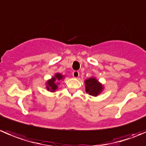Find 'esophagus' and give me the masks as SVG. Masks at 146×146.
Segmentation results:
<instances>
[{"instance_id":"obj_1","label":"esophagus","mask_w":146,"mask_h":146,"mask_svg":"<svg viewBox=\"0 0 146 146\" xmlns=\"http://www.w3.org/2000/svg\"><path fill=\"white\" fill-rule=\"evenodd\" d=\"M73 76L74 78H78L79 76V72L78 70H74L73 72Z\"/></svg>"}]
</instances>
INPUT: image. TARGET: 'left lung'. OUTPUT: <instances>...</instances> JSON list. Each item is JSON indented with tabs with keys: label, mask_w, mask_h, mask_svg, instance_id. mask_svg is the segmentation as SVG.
<instances>
[{
	"label": "left lung",
	"mask_w": 146,
	"mask_h": 146,
	"mask_svg": "<svg viewBox=\"0 0 146 146\" xmlns=\"http://www.w3.org/2000/svg\"><path fill=\"white\" fill-rule=\"evenodd\" d=\"M86 93L93 96H97L103 90V86L94 78H90L85 81Z\"/></svg>",
	"instance_id": "left-lung-1"
}]
</instances>
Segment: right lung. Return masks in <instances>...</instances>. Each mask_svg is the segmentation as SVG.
Returning <instances> with one entry per match:
<instances>
[{"label": "right lung", "mask_w": 146, "mask_h": 146, "mask_svg": "<svg viewBox=\"0 0 146 146\" xmlns=\"http://www.w3.org/2000/svg\"><path fill=\"white\" fill-rule=\"evenodd\" d=\"M63 78V76L60 74H59V73H57V74L55 75V76L53 78H52L51 80H49L48 81L47 83V89L48 90H50V91H55V90L57 89L58 86L57 85L58 84V83H57V84H56V80H60V79Z\"/></svg>", "instance_id": "obj_1"}]
</instances>
